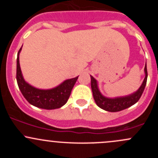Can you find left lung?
Segmentation results:
<instances>
[{
    "label": "left lung",
    "mask_w": 158,
    "mask_h": 158,
    "mask_svg": "<svg viewBox=\"0 0 158 158\" xmlns=\"http://www.w3.org/2000/svg\"><path fill=\"white\" fill-rule=\"evenodd\" d=\"M144 73H145V77H144V81H143L140 88L136 92H133L128 95H125V96L115 97V98H108V97L103 95L98 89L97 80L93 76H90L91 88H92V94H93V98L97 106L101 109L106 110V111L116 112V111L128 109V108L135 105L141 98L144 88H145L146 83H147L148 71L146 64L144 66Z\"/></svg>",
    "instance_id": "8db88e82"
}]
</instances>
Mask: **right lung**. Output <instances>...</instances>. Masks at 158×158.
Here are the masks:
<instances>
[{
	"label": "right lung",
	"mask_w": 158,
	"mask_h": 158,
	"mask_svg": "<svg viewBox=\"0 0 158 158\" xmlns=\"http://www.w3.org/2000/svg\"><path fill=\"white\" fill-rule=\"evenodd\" d=\"M21 49L22 47L17 52V82L23 97L32 106L40 109L52 110L60 109L64 106L69 99L72 89L79 76L66 79L52 89H40L33 87L25 81L20 69L19 56Z\"/></svg>",
	"instance_id": "add662e5"
}]
</instances>
